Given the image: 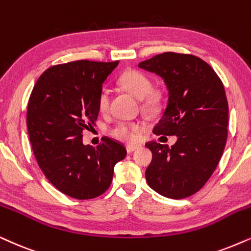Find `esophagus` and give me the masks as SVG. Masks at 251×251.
<instances>
[{
  "label": "esophagus",
  "instance_id": "obj_1",
  "mask_svg": "<svg viewBox=\"0 0 251 251\" xmlns=\"http://www.w3.org/2000/svg\"><path fill=\"white\" fill-rule=\"evenodd\" d=\"M136 149H139V146H133V145L126 146V151H127L128 154H131V153H133V151H135Z\"/></svg>",
  "mask_w": 251,
  "mask_h": 251
}]
</instances>
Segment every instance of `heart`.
<instances>
[{
	"instance_id": "b5f03b06",
	"label": "heart",
	"mask_w": 251,
	"mask_h": 251,
	"mask_svg": "<svg viewBox=\"0 0 251 251\" xmlns=\"http://www.w3.org/2000/svg\"><path fill=\"white\" fill-rule=\"evenodd\" d=\"M118 83L124 90L142 100V109L146 112L154 113L160 109L162 102V94L156 89H151V82L144 73L128 69L120 75ZM110 106V95L106 90L100 91L98 96V109L100 112H106ZM142 125L136 123L120 122L110 129L109 134L113 139L125 144H133L138 140Z\"/></svg>"
}]
</instances>
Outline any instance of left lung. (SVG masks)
Listing matches in <instances>:
<instances>
[{"label": "left lung", "instance_id": "1", "mask_svg": "<svg viewBox=\"0 0 251 251\" xmlns=\"http://www.w3.org/2000/svg\"><path fill=\"white\" fill-rule=\"evenodd\" d=\"M162 78L168 103L153 132L176 135L169 148L151 141L153 160L146 180L167 198L199 191L223 156L227 140L228 103L223 82L208 63L191 54L166 52L139 63Z\"/></svg>", "mask_w": 251, "mask_h": 251}]
</instances>
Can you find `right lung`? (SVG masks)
<instances>
[{"instance_id":"right-lung-1","label":"right lung","mask_w":251,"mask_h":251,"mask_svg":"<svg viewBox=\"0 0 251 251\" xmlns=\"http://www.w3.org/2000/svg\"><path fill=\"white\" fill-rule=\"evenodd\" d=\"M119 61L78 60L43 73L27 104L26 125L38 164L59 191L75 199L103 195L126 149L103 138L96 148L83 145L82 132L95 125L98 96Z\"/></svg>"}]
</instances>
